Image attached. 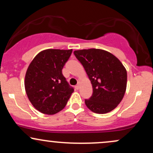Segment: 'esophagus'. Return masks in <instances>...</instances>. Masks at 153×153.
Masks as SVG:
<instances>
[{"instance_id": "esophagus-1", "label": "esophagus", "mask_w": 153, "mask_h": 153, "mask_svg": "<svg viewBox=\"0 0 153 153\" xmlns=\"http://www.w3.org/2000/svg\"><path fill=\"white\" fill-rule=\"evenodd\" d=\"M75 89L78 90V89L80 88V84H77V85L75 86Z\"/></svg>"}]
</instances>
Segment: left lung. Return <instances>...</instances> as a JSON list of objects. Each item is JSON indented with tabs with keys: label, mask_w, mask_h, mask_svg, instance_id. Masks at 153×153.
I'll use <instances>...</instances> for the list:
<instances>
[{
	"label": "left lung",
	"mask_w": 153,
	"mask_h": 153,
	"mask_svg": "<svg viewBox=\"0 0 153 153\" xmlns=\"http://www.w3.org/2000/svg\"><path fill=\"white\" fill-rule=\"evenodd\" d=\"M90 79L92 96L85 100L86 106L96 114L114 110L122 101L127 88L125 68L114 54L100 49L74 51Z\"/></svg>",
	"instance_id": "8db88e82"
}]
</instances>
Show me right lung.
Listing matches in <instances>:
<instances>
[{"label": "right lung", "mask_w": 153, "mask_h": 153, "mask_svg": "<svg viewBox=\"0 0 153 153\" xmlns=\"http://www.w3.org/2000/svg\"><path fill=\"white\" fill-rule=\"evenodd\" d=\"M72 52L43 50L28 67L24 81L26 93L31 104L41 113L52 115L60 111L74 91L62 73Z\"/></svg>", "instance_id": "right-lung-1"}]
</instances>
